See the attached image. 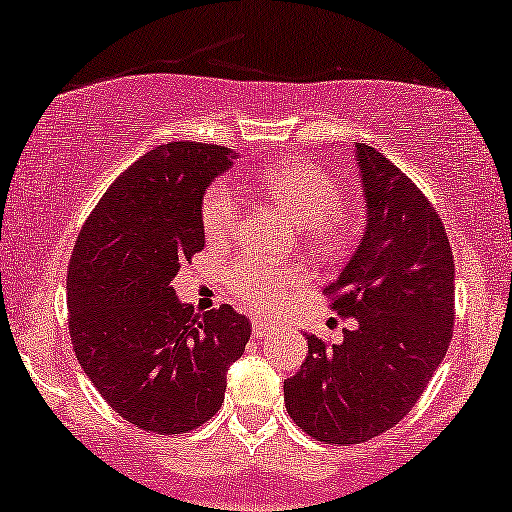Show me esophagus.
<instances>
[{
  "label": "esophagus",
  "instance_id": "esophagus-1",
  "mask_svg": "<svg viewBox=\"0 0 512 512\" xmlns=\"http://www.w3.org/2000/svg\"><path fill=\"white\" fill-rule=\"evenodd\" d=\"M270 327H273V323H268V320H263V318L251 320V332H254L256 339L266 337V334L270 332Z\"/></svg>",
  "mask_w": 512,
  "mask_h": 512
}]
</instances>
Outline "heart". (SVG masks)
Here are the masks:
<instances>
[{"label":"heart","instance_id":"b5f03b06","mask_svg":"<svg viewBox=\"0 0 512 512\" xmlns=\"http://www.w3.org/2000/svg\"><path fill=\"white\" fill-rule=\"evenodd\" d=\"M258 185L270 194L296 225L306 227L315 249L344 251L351 244L356 225L339 211L344 199V182L315 161L294 159L277 163L261 173ZM239 218L235 189L227 180H216L201 199V225L208 239L223 242L232 235ZM304 270L275 266L263 258L246 254L232 263L227 282L232 292L251 311L270 313L285 304L289 289L304 282Z\"/></svg>","mask_w":512,"mask_h":512}]
</instances>
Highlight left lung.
<instances>
[{"instance_id": "obj_1", "label": "left lung", "mask_w": 512, "mask_h": 512, "mask_svg": "<svg viewBox=\"0 0 512 512\" xmlns=\"http://www.w3.org/2000/svg\"><path fill=\"white\" fill-rule=\"evenodd\" d=\"M365 230L325 287L353 320L344 339L306 334L285 380L289 418L313 439L361 444L391 430L444 361L453 330V251L425 194L377 149L356 142Z\"/></svg>"}]
</instances>
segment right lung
Masks as SVG:
<instances>
[{
	"label": "right lung",
	"mask_w": 512,
	"mask_h": 512,
	"mask_svg": "<svg viewBox=\"0 0 512 512\" xmlns=\"http://www.w3.org/2000/svg\"><path fill=\"white\" fill-rule=\"evenodd\" d=\"M232 159L218 144L151 149L106 189L75 242L66 280L75 356L140 430L182 434L211 420L251 337L232 306L194 313L170 287L204 249L201 199Z\"/></svg>",
	"instance_id": "right-lung-1"
}]
</instances>
